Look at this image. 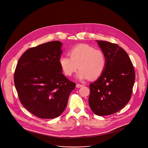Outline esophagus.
<instances>
[{"label":"esophagus","mask_w":148,"mask_h":148,"mask_svg":"<svg viewBox=\"0 0 148 148\" xmlns=\"http://www.w3.org/2000/svg\"><path fill=\"white\" fill-rule=\"evenodd\" d=\"M82 86H84V85H82V84H77V85H76L77 88H80Z\"/></svg>","instance_id":"1"}]
</instances>
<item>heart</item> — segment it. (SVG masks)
I'll use <instances>...</instances> for the list:
<instances>
[{
	"instance_id": "b5f03b06",
	"label": "heart",
	"mask_w": 148,
	"mask_h": 148,
	"mask_svg": "<svg viewBox=\"0 0 148 148\" xmlns=\"http://www.w3.org/2000/svg\"><path fill=\"white\" fill-rule=\"evenodd\" d=\"M69 56H61L59 64L65 75L71 76L78 68L77 78L95 79L100 77L106 66L103 53L87 45H78L69 52Z\"/></svg>"
}]
</instances>
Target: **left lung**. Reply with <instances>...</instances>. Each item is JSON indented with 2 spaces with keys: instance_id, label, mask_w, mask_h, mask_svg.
<instances>
[{
  "instance_id": "1",
  "label": "left lung",
  "mask_w": 148,
  "mask_h": 148,
  "mask_svg": "<svg viewBox=\"0 0 148 148\" xmlns=\"http://www.w3.org/2000/svg\"><path fill=\"white\" fill-rule=\"evenodd\" d=\"M106 58V66L97 81L90 84L89 105L99 116L113 114L130 101L135 79L132 62L118 45L97 40Z\"/></svg>"
}]
</instances>
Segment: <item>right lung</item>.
<instances>
[{"label": "right lung", "instance_id": "right-lung-1", "mask_svg": "<svg viewBox=\"0 0 148 148\" xmlns=\"http://www.w3.org/2000/svg\"><path fill=\"white\" fill-rule=\"evenodd\" d=\"M62 43L52 41L29 49L17 64L14 82L23 106L43 119L59 116L66 109L75 83L59 64Z\"/></svg>", "mask_w": 148, "mask_h": 148}]
</instances>
